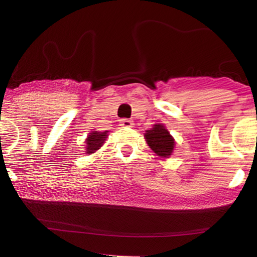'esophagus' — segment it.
Masks as SVG:
<instances>
[{
    "label": "esophagus",
    "mask_w": 257,
    "mask_h": 257,
    "mask_svg": "<svg viewBox=\"0 0 257 257\" xmlns=\"http://www.w3.org/2000/svg\"><path fill=\"white\" fill-rule=\"evenodd\" d=\"M120 123V125H121V127H134V121L133 120H130V119H120V121H119Z\"/></svg>",
    "instance_id": "obj_1"
}]
</instances>
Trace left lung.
Segmentation results:
<instances>
[{
  "label": "left lung",
  "instance_id": "1",
  "mask_svg": "<svg viewBox=\"0 0 257 257\" xmlns=\"http://www.w3.org/2000/svg\"><path fill=\"white\" fill-rule=\"evenodd\" d=\"M145 139L151 150L161 158H169L174 149L176 141L170 133L161 123L154 124V128L147 130Z\"/></svg>",
  "mask_w": 257,
  "mask_h": 257
}]
</instances>
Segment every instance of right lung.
<instances>
[{
	"label": "right lung",
	"instance_id": "right-lung-1",
	"mask_svg": "<svg viewBox=\"0 0 257 257\" xmlns=\"http://www.w3.org/2000/svg\"><path fill=\"white\" fill-rule=\"evenodd\" d=\"M108 132H92L88 135V137L86 139V154L90 155L94 154L96 150H98L102 146L103 141L107 138Z\"/></svg>",
	"mask_w": 257,
	"mask_h": 257
}]
</instances>
